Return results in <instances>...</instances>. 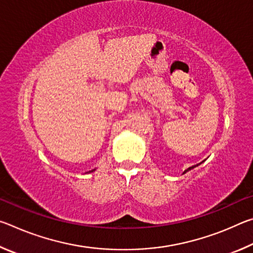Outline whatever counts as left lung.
I'll return each mask as SVG.
<instances>
[{"instance_id": "obj_1", "label": "left lung", "mask_w": 253, "mask_h": 253, "mask_svg": "<svg viewBox=\"0 0 253 253\" xmlns=\"http://www.w3.org/2000/svg\"><path fill=\"white\" fill-rule=\"evenodd\" d=\"M203 162H204V161H203ZM203 162H201V163H199V164H196V165H193V166H191V168H188V169H185V170H184V172H183V174H185V173H186V172H188V170H191V169H194V168H196V166H199V165H200V164H202V163H203Z\"/></svg>"}]
</instances>
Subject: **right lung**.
<instances>
[{
  "label": "right lung",
  "mask_w": 253,
  "mask_h": 253,
  "mask_svg": "<svg viewBox=\"0 0 253 253\" xmlns=\"http://www.w3.org/2000/svg\"><path fill=\"white\" fill-rule=\"evenodd\" d=\"M93 170H96V169H92V170H89V173H91V172H93Z\"/></svg>",
  "instance_id": "obj_1"
}]
</instances>
